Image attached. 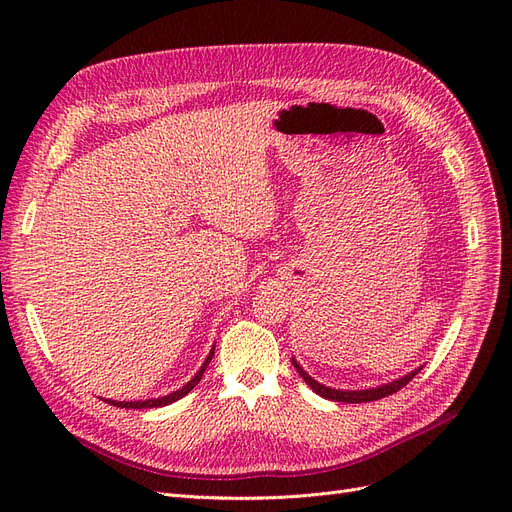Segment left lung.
<instances>
[{
    "instance_id": "left-lung-1",
    "label": "left lung",
    "mask_w": 512,
    "mask_h": 512,
    "mask_svg": "<svg viewBox=\"0 0 512 512\" xmlns=\"http://www.w3.org/2000/svg\"><path fill=\"white\" fill-rule=\"evenodd\" d=\"M292 365L294 369L299 371V376L305 380V384L312 386V391L318 393L320 397L324 399H331V401H346V404H365V401H376V399H382V397H389L393 393H397L399 389H404V386L418 374V369L412 371V374H408L406 378H399L395 382H389V384H382L378 386V389H367V391H337V389H329V386H322L320 382L309 378L303 367L292 359Z\"/></svg>"
}]
</instances>
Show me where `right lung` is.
Returning <instances> with one entry per match:
<instances>
[{
	"instance_id": "obj_1",
	"label": "right lung",
	"mask_w": 512,
	"mask_h": 512,
	"mask_svg": "<svg viewBox=\"0 0 512 512\" xmlns=\"http://www.w3.org/2000/svg\"><path fill=\"white\" fill-rule=\"evenodd\" d=\"M215 350V348H213ZM213 350H211V354L207 356V361L203 363V367L198 369V374L183 386V389H179V391H175V393H170V395H166V397H158V399H147V401H111V399H106L108 404L111 406H117V408H134V410H141V408H162V406H168V404H173V401H177V399H181L183 395H188L194 386L200 382V378H203V374H205V369H207V365L211 363V359H213Z\"/></svg>"
}]
</instances>
